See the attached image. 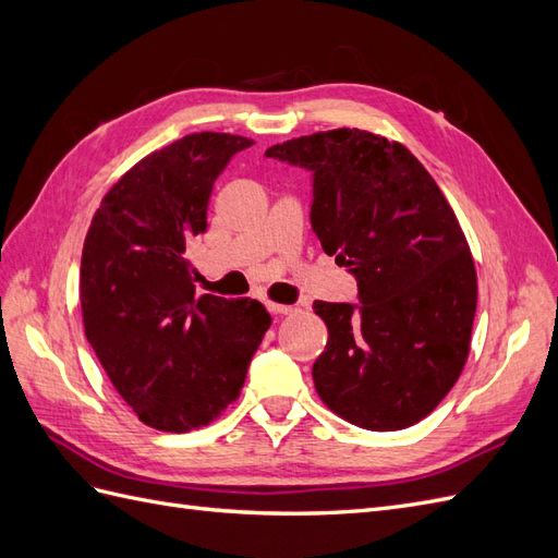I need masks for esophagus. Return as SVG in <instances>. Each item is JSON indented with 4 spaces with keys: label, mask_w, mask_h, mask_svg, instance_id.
Segmentation results:
<instances>
[{
    "label": "esophagus",
    "mask_w": 558,
    "mask_h": 558,
    "mask_svg": "<svg viewBox=\"0 0 558 558\" xmlns=\"http://www.w3.org/2000/svg\"><path fill=\"white\" fill-rule=\"evenodd\" d=\"M267 310L272 314H293L295 307L291 305H279V302H267Z\"/></svg>",
    "instance_id": "obj_1"
}]
</instances>
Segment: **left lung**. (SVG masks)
Listing matches in <instances>:
<instances>
[{
	"label": "left lung",
	"mask_w": 558,
	"mask_h": 558,
	"mask_svg": "<svg viewBox=\"0 0 558 558\" xmlns=\"http://www.w3.org/2000/svg\"><path fill=\"white\" fill-rule=\"evenodd\" d=\"M265 156L314 172L312 228L359 281V305L314 302L328 326L316 393L367 430L416 424L470 353L477 272L459 218L424 165L375 132H314Z\"/></svg>",
	"instance_id": "8db88e82"
}]
</instances>
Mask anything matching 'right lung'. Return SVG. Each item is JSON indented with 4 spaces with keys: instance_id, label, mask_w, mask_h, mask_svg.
Returning a JSON list of instances; mask_svg holds the SVG:
<instances>
[{
    "instance_id": "obj_1",
    "label": "right lung",
    "mask_w": 558,
    "mask_h": 558,
    "mask_svg": "<svg viewBox=\"0 0 558 558\" xmlns=\"http://www.w3.org/2000/svg\"><path fill=\"white\" fill-rule=\"evenodd\" d=\"M253 140L193 132L142 158L99 202L81 256L90 347L142 424L207 426L240 398L272 316L258 300L195 293L185 244L207 232L216 177Z\"/></svg>"
}]
</instances>
